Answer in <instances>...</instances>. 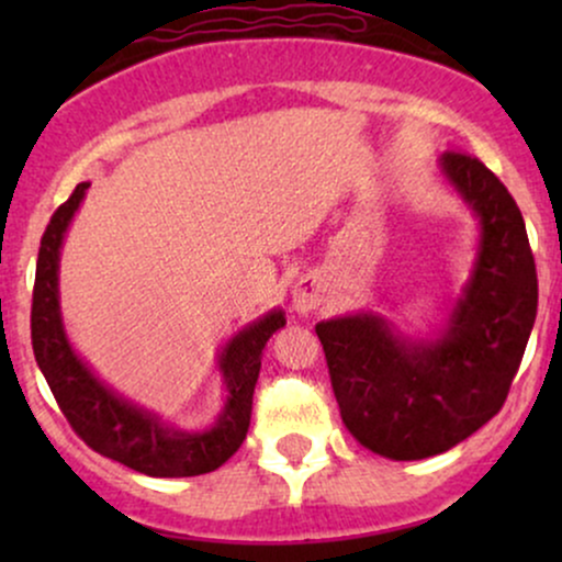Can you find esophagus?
Instances as JSON below:
<instances>
[{
    "label": "esophagus",
    "mask_w": 562,
    "mask_h": 562,
    "mask_svg": "<svg viewBox=\"0 0 562 562\" xmlns=\"http://www.w3.org/2000/svg\"><path fill=\"white\" fill-rule=\"evenodd\" d=\"M327 299V285L319 274H306L301 277L299 285L293 290V308L299 314H312L325 303Z\"/></svg>",
    "instance_id": "34e87169"
}]
</instances>
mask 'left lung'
Returning a JSON list of instances; mask_svg holds the SVG:
<instances>
[{
    "instance_id": "left-lung-1",
    "label": "left lung",
    "mask_w": 562,
    "mask_h": 562,
    "mask_svg": "<svg viewBox=\"0 0 562 562\" xmlns=\"http://www.w3.org/2000/svg\"><path fill=\"white\" fill-rule=\"evenodd\" d=\"M441 171L481 224L473 274L443 333L402 338L364 312L317 325L348 434L389 460L441 454L492 420L537 319V263L507 187L468 153H443Z\"/></svg>"
}]
</instances>
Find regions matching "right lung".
I'll return each instance as SVG.
<instances>
[{
    "label": "right lung",
    "instance_id": "right-lung-1",
    "mask_svg": "<svg viewBox=\"0 0 562 562\" xmlns=\"http://www.w3.org/2000/svg\"><path fill=\"white\" fill-rule=\"evenodd\" d=\"M87 190L89 182L76 184L42 235L34 303H31V344H34L38 370L47 378L49 391L70 428L89 449L153 479H187V475L211 473L222 468L245 441L250 409H254V389L261 370V351L267 340L280 327H285V314L274 308L224 346L218 370L227 383V404L211 428L195 434L169 428L160 423L158 415L121 398L76 357L60 317L57 269H60L63 237Z\"/></svg>",
    "mask_w": 562,
    "mask_h": 562
}]
</instances>
